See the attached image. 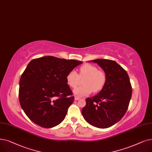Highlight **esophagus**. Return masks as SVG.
I'll return each instance as SVG.
<instances>
[{
	"label": "esophagus",
	"instance_id": "34e87169",
	"mask_svg": "<svg viewBox=\"0 0 152 152\" xmlns=\"http://www.w3.org/2000/svg\"><path fill=\"white\" fill-rule=\"evenodd\" d=\"M80 97H79L77 96H75V101H78V100H80Z\"/></svg>",
	"mask_w": 152,
	"mask_h": 152
}]
</instances>
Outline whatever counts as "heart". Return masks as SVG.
<instances>
[{
    "instance_id": "obj_1",
    "label": "heart",
    "mask_w": 152,
    "mask_h": 152,
    "mask_svg": "<svg viewBox=\"0 0 152 152\" xmlns=\"http://www.w3.org/2000/svg\"><path fill=\"white\" fill-rule=\"evenodd\" d=\"M80 78L84 79L83 86L74 89L73 94L78 97L86 96L92 92L100 91L106 82V75L97 66L91 64H85L79 69V76L75 71H71L66 76V83L71 88H75L80 83Z\"/></svg>"
}]
</instances>
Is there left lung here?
Masks as SVG:
<instances>
[{
  "label": "left lung",
  "mask_w": 152,
  "mask_h": 152,
  "mask_svg": "<svg viewBox=\"0 0 152 152\" xmlns=\"http://www.w3.org/2000/svg\"><path fill=\"white\" fill-rule=\"evenodd\" d=\"M97 63L106 75L102 89L86 99L82 109L84 119L93 126L106 129L119 121L128 109L132 96V86L127 71L115 61L96 59Z\"/></svg>",
  "instance_id": "obj_1"
}]
</instances>
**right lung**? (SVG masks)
<instances>
[{
    "mask_svg": "<svg viewBox=\"0 0 152 152\" xmlns=\"http://www.w3.org/2000/svg\"><path fill=\"white\" fill-rule=\"evenodd\" d=\"M80 61L46 56L31 60L19 83V101L25 114L44 128L60 124L74 101L66 76Z\"/></svg>",
    "mask_w": 152,
    "mask_h": 152,
    "instance_id": "right-lung-1",
    "label": "right lung"
}]
</instances>
